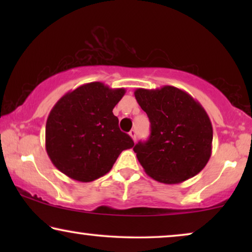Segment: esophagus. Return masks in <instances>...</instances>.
Instances as JSON below:
<instances>
[{
    "instance_id": "34e87169",
    "label": "esophagus",
    "mask_w": 252,
    "mask_h": 252,
    "mask_svg": "<svg viewBox=\"0 0 252 252\" xmlns=\"http://www.w3.org/2000/svg\"><path fill=\"white\" fill-rule=\"evenodd\" d=\"M129 135H130V137H132V140L134 141V142H135V141H136V130L135 129L130 130Z\"/></svg>"
}]
</instances>
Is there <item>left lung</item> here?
Segmentation results:
<instances>
[{"label": "left lung", "mask_w": 252, "mask_h": 252, "mask_svg": "<svg viewBox=\"0 0 252 252\" xmlns=\"http://www.w3.org/2000/svg\"><path fill=\"white\" fill-rule=\"evenodd\" d=\"M134 95L151 127L149 140L133 148L144 172L166 185L199 173L212 153V124L204 108L173 86L137 88Z\"/></svg>", "instance_id": "left-lung-1"}]
</instances>
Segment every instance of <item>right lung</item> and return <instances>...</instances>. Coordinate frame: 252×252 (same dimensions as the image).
Instances as JSON below:
<instances>
[{
  "instance_id": "1",
  "label": "right lung",
  "mask_w": 252,
  "mask_h": 252,
  "mask_svg": "<svg viewBox=\"0 0 252 252\" xmlns=\"http://www.w3.org/2000/svg\"><path fill=\"white\" fill-rule=\"evenodd\" d=\"M125 93L96 81L58 99L47 119L46 150L62 173L80 182L94 181L111 170L123 150L133 148L112 112Z\"/></svg>"
}]
</instances>
